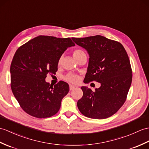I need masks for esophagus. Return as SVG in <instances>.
Wrapping results in <instances>:
<instances>
[{"instance_id": "obj_1", "label": "esophagus", "mask_w": 149, "mask_h": 149, "mask_svg": "<svg viewBox=\"0 0 149 149\" xmlns=\"http://www.w3.org/2000/svg\"><path fill=\"white\" fill-rule=\"evenodd\" d=\"M75 88V86H74V85H70V90L72 91L73 90V89H74Z\"/></svg>"}]
</instances>
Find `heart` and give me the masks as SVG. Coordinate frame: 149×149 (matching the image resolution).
<instances>
[{
  "instance_id": "obj_1",
  "label": "heart",
  "mask_w": 149,
  "mask_h": 149,
  "mask_svg": "<svg viewBox=\"0 0 149 149\" xmlns=\"http://www.w3.org/2000/svg\"><path fill=\"white\" fill-rule=\"evenodd\" d=\"M83 54H86L84 51H82V49H77L74 51L73 52V55H74V57L75 58V59H77L79 57H80ZM61 58H60L59 59V61H58V63L60 64L61 63ZM79 76L76 74H69L68 75H67L66 77H65V79L66 81H68V82H70L72 83H75L79 81Z\"/></svg>"
}]
</instances>
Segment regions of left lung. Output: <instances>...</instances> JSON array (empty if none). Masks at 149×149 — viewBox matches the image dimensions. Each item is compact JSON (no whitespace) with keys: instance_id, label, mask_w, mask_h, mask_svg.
<instances>
[{"instance_id":"1","label":"left lung","mask_w":149,"mask_h":149,"mask_svg":"<svg viewBox=\"0 0 149 149\" xmlns=\"http://www.w3.org/2000/svg\"><path fill=\"white\" fill-rule=\"evenodd\" d=\"M72 39L89 54L84 82L101 84L95 91L81 87L83 96L77 102L79 111L89 118H108L125 102L131 84L132 70L126 51L120 42L101 36Z\"/></svg>"}]
</instances>
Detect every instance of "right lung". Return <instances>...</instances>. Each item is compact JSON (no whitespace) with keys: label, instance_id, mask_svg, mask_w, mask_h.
I'll return each mask as SVG.
<instances>
[{"label":"right lung","instance_id":"add662e5","mask_svg":"<svg viewBox=\"0 0 149 149\" xmlns=\"http://www.w3.org/2000/svg\"><path fill=\"white\" fill-rule=\"evenodd\" d=\"M74 46L70 38L39 36L17 49L10 67L11 87L26 113L37 118H46L59 111L69 86L60 81L51 86L45 79L47 74H56L62 54Z\"/></svg>","mask_w":149,"mask_h":149}]
</instances>
